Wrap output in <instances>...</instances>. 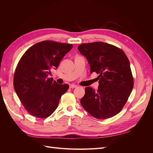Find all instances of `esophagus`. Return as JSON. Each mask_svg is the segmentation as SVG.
I'll list each match as a JSON object with an SVG mask.
<instances>
[{
	"label": "esophagus",
	"instance_id": "obj_1",
	"mask_svg": "<svg viewBox=\"0 0 153 153\" xmlns=\"http://www.w3.org/2000/svg\"><path fill=\"white\" fill-rule=\"evenodd\" d=\"M69 87L71 88V89H74V88L77 87V85H74V84H70V85H69Z\"/></svg>",
	"mask_w": 153,
	"mask_h": 153
}]
</instances>
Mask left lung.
<instances>
[{"label": "left lung", "instance_id": "1", "mask_svg": "<svg viewBox=\"0 0 153 153\" xmlns=\"http://www.w3.org/2000/svg\"><path fill=\"white\" fill-rule=\"evenodd\" d=\"M87 58L91 73L98 74L99 87L85 89L80 103L87 112L99 119L112 117L121 112L133 87L129 61L124 51L103 42L83 43L78 47Z\"/></svg>", "mask_w": 153, "mask_h": 153}]
</instances>
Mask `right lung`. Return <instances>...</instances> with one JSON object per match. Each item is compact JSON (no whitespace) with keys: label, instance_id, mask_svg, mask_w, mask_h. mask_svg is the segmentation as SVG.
Returning <instances> with one entry per match:
<instances>
[{"label":"right lung","instance_id":"add662e5","mask_svg":"<svg viewBox=\"0 0 153 153\" xmlns=\"http://www.w3.org/2000/svg\"><path fill=\"white\" fill-rule=\"evenodd\" d=\"M72 47V44L43 41L32 46L22 55L15 69L13 85L30 115L44 119L57 108L69 85L59 84L48 75Z\"/></svg>","mask_w":153,"mask_h":153}]
</instances>
